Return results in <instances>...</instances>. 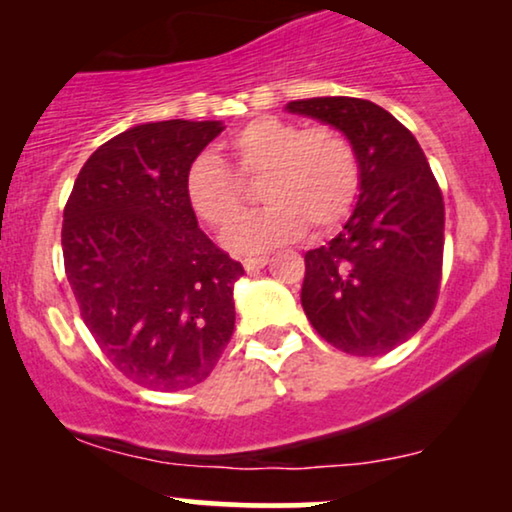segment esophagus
Wrapping results in <instances>:
<instances>
[{"instance_id":"34e87169","label":"esophagus","mask_w":512,"mask_h":512,"mask_svg":"<svg viewBox=\"0 0 512 512\" xmlns=\"http://www.w3.org/2000/svg\"><path fill=\"white\" fill-rule=\"evenodd\" d=\"M269 262L267 255H255V257H245L243 260V267L245 271H255V269H262L264 264Z\"/></svg>"}]
</instances>
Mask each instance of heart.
<instances>
[{
  "label": "heart",
  "instance_id": "heart-1",
  "mask_svg": "<svg viewBox=\"0 0 512 512\" xmlns=\"http://www.w3.org/2000/svg\"><path fill=\"white\" fill-rule=\"evenodd\" d=\"M236 176L215 156L201 154L185 173V196L199 220L224 229L245 208L248 180H260L269 203L224 234L234 252H260L295 241L311 227L330 234L349 220L363 189V163L353 140L337 126L302 128L281 117H257L227 140Z\"/></svg>",
  "mask_w": 512,
  "mask_h": 512
}]
</instances>
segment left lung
<instances>
[{"mask_svg":"<svg viewBox=\"0 0 512 512\" xmlns=\"http://www.w3.org/2000/svg\"><path fill=\"white\" fill-rule=\"evenodd\" d=\"M290 112L337 126L363 163L356 210L304 255L302 306L339 351L381 356L431 318L440 295L445 201L424 149L384 107L360 98L292 100Z\"/></svg>","mask_w":512,"mask_h":512,"instance_id":"8db88e82","label":"left lung"}]
</instances>
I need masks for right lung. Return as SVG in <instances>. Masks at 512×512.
<instances>
[{"label":"right lung","instance_id":"add662e5","mask_svg":"<svg viewBox=\"0 0 512 512\" xmlns=\"http://www.w3.org/2000/svg\"><path fill=\"white\" fill-rule=\"evenodd\" d=\"M220 121L142 124L88 156L63 213L65 274L109 363L180 391L213 372L234 332L241 262L199 229L185 173Z\"/></svg>","mask_w":512,"mask_h":512}]
</instances>
